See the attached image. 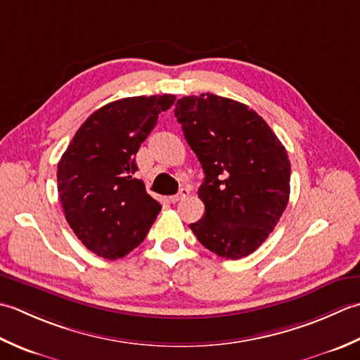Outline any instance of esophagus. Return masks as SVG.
I'll return each mask as SVG.
<instances>
[{
	"label": "esophagus",
	"instance_id": "34e87169",
	"mask_svg": "<svg viewBox=\"0 0 360 360\" xmlns=\"http://www.w3.org/2000/svg\"><path fill=\"white\" fill-rule=\"evenodd\" d=\"M189 195V189L188 188H181L180 191H179V194H175V195H171L169 197V202L171 203H177V202H180L181 199H185V197H188Z\"/></svg>",
	"mask_w": 360,
	"mask_h": 360
}]
</instances>
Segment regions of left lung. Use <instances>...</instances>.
<instances>
[{"label": "left lung", "instance_id": "1", "mask_svg": "<svg viewBox=\"0 0 360 360\" xmlns=\"http://www.w3.org/2000/svg\"><path fill=\"white\" fill-rule=\"evenodd\" d=\"M205 179V216L189 229L221 258L253 253L274 231L289 202L288 152L269 124L238 101L207 93L175 104Z\"/></svg>", "mask_w": 360, "mask_h": 360}]
</instances>
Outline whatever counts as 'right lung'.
I'll return each mask as SVG.
<instances>
[{"label":"right lung","instance_id":"1","mask_svg":"<svg viewBox=\"0 0 360 360\" xmlns=\"http://www.w3.org/2000/svg\"><path fill=\"white\" fill-rule=\"evenodd\" d=\"M174 101V94H161L110 102L88 116L58 161L57 191L67 222L101 258H124L155 222L161 205L134 179L135 155Z\"/></svg>","mask_w":360,"mask_h":360}]
</instances>
